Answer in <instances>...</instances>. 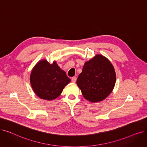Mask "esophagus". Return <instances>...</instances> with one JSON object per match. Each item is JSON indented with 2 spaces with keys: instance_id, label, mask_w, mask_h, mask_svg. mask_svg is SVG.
<instances>
[{
  "instance_id": "obj_1",
  "label": "esophagus",
  "mask_w": 147,
  "mask_h": 147,
  "mask_svg": "<svg viewBox=\"0 0 147 147\" xmlns=\"http://www.w3.org/2000/svg\"><path fill=\"white\" fill-rule=\"evenodd\" d=\"M76 80H77V78H76V77H73V78H71V82L73 83H75L76 82Z\"/></svg>"
}]
</instances>
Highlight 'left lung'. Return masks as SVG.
I'll list each match as a JSON object with an SVG mask.
<instances>
[{
  "label": "left lung",
  "instance_id": "obj_1",
  "mask_svg": "<svg viewBox=\"0 0 147 147\" xmlns=\"http://www.w3.org/2000/svg\"><path fill=\"white\" fill-rule=\"evenodd\" d=\"M115 79L114 68L109 60L96 55L86 62L76 82L84 98L95 102L102 101L111 94Z\"/></svg>",
  "mask_w": 147,
  "mask_h": 147
}]
</instances>
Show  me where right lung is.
<instances>
[{
    "instance_id": "obj_1",
    "label": "right lung",
    "mask_w": 147,
    "mask_h": 147,
    "mask_svg": "<svg viewBox=\"0 0 147 147\" xmlns=\"http://www.w3.org/2000/svg\"><path fill=\"white\" fill-rule=\"evenodd\" d=\"M30 80L35 94L42 99L50 101L59 96L71 81L56 62L51 64L46 60H42L36 64Z\"/></svg>"
}]
</instances>
